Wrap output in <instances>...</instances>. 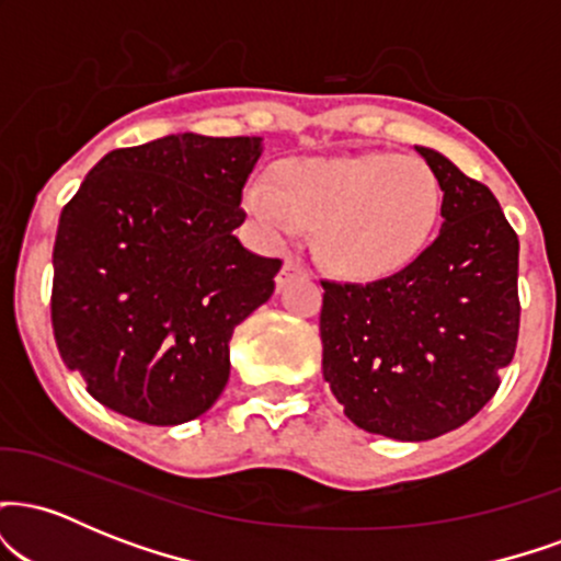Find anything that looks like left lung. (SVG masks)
Masks as SVG:
<instances>
[{"instance_id": "8db88e82", "label": "left lung", "mask_w": 561, "mask_h": 561, "mask_svg": "<svg viewBox=\"0 0 561 561\" xmlns=\"http://www.w3.org/2000/svg\"><path fill=\"white\" fill-rule=\"evenodd\" d=\"M261 150L259 137L192 131L113 150L62 208L55 343L102 405L173 427L227 388L231 332L282 266L234 237Z\"/></svg>"}]
</instances>
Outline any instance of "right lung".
<instances>
[{
	"mask_svg": "<svg viewBox=\"0 0 561 561\" xmlns=\"http://www.w3.org/2000/svg\"><path fill=\"white\" fill-rule=\"evenodd\" d=\"M351 173L345 276L324 282V379L366 433L420 443L472 420L499 390L519 332V242L499 199L440 152ZM442 197V227L413 214Z\"/></svg>",
	"mask_w": 561,
	"mask_h": 561,
	"instance_id": "1",
	"label": "right lung"
}]
</instances>
